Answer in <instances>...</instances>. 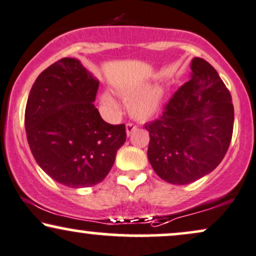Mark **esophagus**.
I'll return each mask as SVG.
<instances>
[{"label":"esophagus","mask_w":256,"mask_h":256,"mask_svg":"<svg viewBox=\"0 0 256 256\" xmlns=\"http://www.w3.org/2000/svg\"><path fill=\"white\" fill-rule=\"evenodd\" d=\"M137 130V126L134 124H132V122H128L126 124V134H128V136H130L134 131Z\"/></svg>","instance_id":"obj_1"}]
</instances>
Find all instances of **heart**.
<instances>
[{
	"instance_id": "heart-1",
	"label": "heart",
	"mask_w": 256,
	"mask_h": 256,
	"mask_svg": "<svg viewBox=\"0 0 256 256\" xmlns=\"http://www.w3.org/2000/svg\"><path fill=\"white\" fill-rule=\"evenodd\" d=\"M119 95L126 102H130V114L140 120L150 119L155 116L161 108L164 98L162 89L158 87L154 88L149 82L136 83L120 89ZM100 101L107 112L116 113L118 110V104L108 92L101 94Z\"/></svg>"
}]
</instances>
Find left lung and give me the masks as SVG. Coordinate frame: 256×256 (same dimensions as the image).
I'll return each instance as SVG.
<instances>
[{
  "label": "left lung",
  "mask_w": 256,
  "mask_h": 256,
  "mask_svg": "<svg viewBox=\"0 0 256 256\" xmlns=\"http://www.w3.org/2000/svg\"><path fill=\"white\" fill-rule=\"evenodd\" d=\"M190 70V80L175 92L161 118L146 124L150 164L173 184L194 182L211 173L232 137V95L216 69L196 57Z\"/></svg>",
  "instance_id": "left-lung-1"
}]
</instances>
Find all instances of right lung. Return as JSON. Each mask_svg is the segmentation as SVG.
Returning a JSON list of instances; mask_svg holds the SVG:
<instances>
[{
    "label": "right lung",
    "mask_w": 256,
    "mask_h": 256,
    "mask_svg": "<svg viewBox=\"0 0 256 256\" xmlns=\"http://www.w3.org/2000/svg\"><path fill=\"white\" fill-rule=\"evenodd\" d=\"M98 81L81 62L62 58L36 78L24 128L39 167L72 188L104 180L126 140L125 125H110L94 106Z\"/></svg>",
    "instance_id": "right-lung-1"
}]
</instances>
